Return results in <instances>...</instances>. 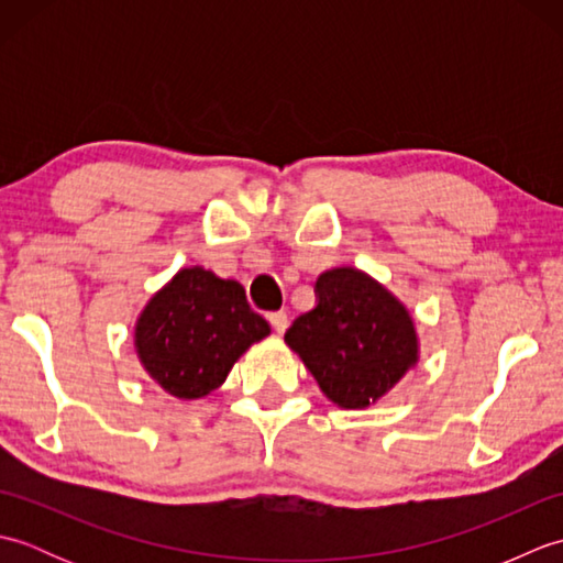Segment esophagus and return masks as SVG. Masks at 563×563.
I'll return each instance as SVG.
<instances>
[{"instance_id":"1","label":"esophagus","mask_w":563,"mask_h":563,"mask_svg":"<svg viewBox=\"0 0 563 563\" xmlns=\"http://www.w3.org/2000/svg\"><path fill=\"white\" fill-rule=\"evenodd\" d=\"M268 321H271V327H273L275 331L283 333L285 329H288V312H283V309H280V312H271V314H268Z\"/></svg>"}]
</instances>
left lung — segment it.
<instances>
[{"label":"left lung","mask_w":563,"mask_h":563,"mask_svg":"<svg viewBox=\"0 0 563 563\" xmlns=\"http://www.w3.org/2000/svg\"><path fill=\"white\" fill-rule=\"evenodd\" d=\"M317 305L285 331L327 397L365 409L418 363L413 319L397 297L357 268H331L314 285Z\"/></svg>","instance_id":"obj_1"}]
</instances>
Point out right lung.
Listing matches in <instances>:
<instances>
[{"label":"right lung","instance_id":"1","mask_svg":"<svg viewBox=\"0 0 563 563\" xmlns=\"http://www.w3.org/2000/svg\"><path fill=\"white\" fill-rule=\"evenodd\" d=\"M268 333L242 285L194 266L178 271L142 309L135 351L166 394L188 401L218 389L249 345Z\"/></svg>","mask_w":563,"mask_h":563}]
</instances>
